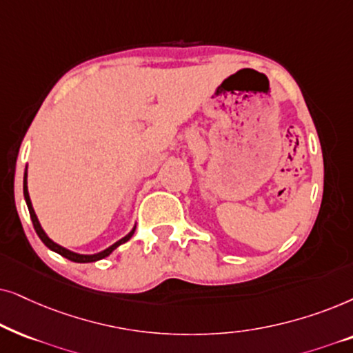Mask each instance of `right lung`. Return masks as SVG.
Returning <instances> with one entry per match:
<instances>
[{
    "mask_svg": "<svg viewBox=\"0 0 353 353\" xmlns=\"http://www.w3.org/2000/svg\"><path fill=\"white\" fill-rule=\"evenodd\" d=\"M23 199H26L27 208H29V213H30V219H32V223H34L35 232H37V236L40 237V241L43 242L45 245L50 248V250L59 253L61 256L68 258V260H70V261H75V263H92V261L101 260V258L111 255V253L114 252L117 247L122 245V243L128 242L129 239L134 236V232H135V225H134L132 231H130V232L128 234V236H124L122 239H119V241L112 243V245H110L108 248H105V250H101V252H98V253H92V255H83V253H75V252H72V250H69V248L59 245V243H56L54 241H51V239L48 237V234H46V232L43 231V228H41L40 221H39V218H37V214H35L34 206H32L30 195H29V187H27V166H26V172H23Z\"/></svg>",
    "mask_w": 353,
    "mask_h": 353,
    "instance_id": "obj_1",
    "label": "right lung"
}]
</instances>
